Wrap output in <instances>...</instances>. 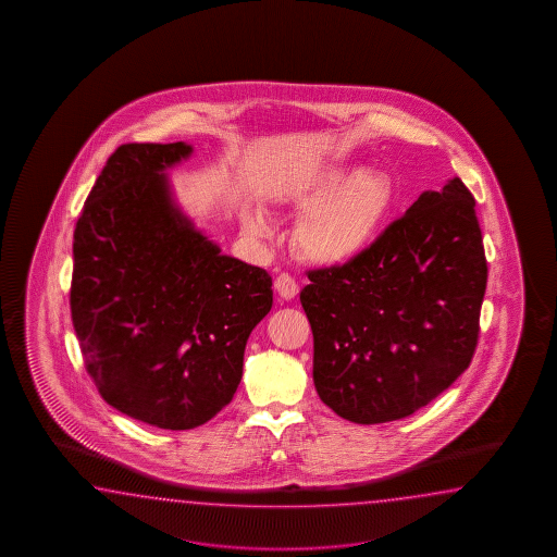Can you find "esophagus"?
<instances>
[{
	"mask_svg": "<svg viewBox=\"0 0 557 557\" xmlns=\"http://www.w3.org/2000/svg\"><path fill=\"white\" fill-rule=\"evenodd\" d=\"M274 290L278 293L281 298L284 300H290V298H295L298 295V284H296L295 278L290 276V274H278L276 278H274Z\"/></svg>",
	"mask_w": 557,
	"mask_h": 557,
	"instance_id": "34e87169",
	"label": "esophagus"
}]
</instances>
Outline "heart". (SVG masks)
I'll use <instances>...</instances> for the list:
<instances>
[{"label": "heart", "instance_id": "heart-1", "mask_svg": "<svg viewBox=\"0 0 557 557\" xmlns=\"http://www.w3.org/2000/svg\"><path fill=\"white\" fill-rule=\"evenodd\" d=\"M394 183L386 173L358 166L320 169L298 185L286 202L302 214L295 247L320 267H343L364 255L380 237L394 209ZM250 238L273 237V221L252 209L240 219Z\"/></svg>", "mask_w": 557, "mask_h": 557}]
</instances>
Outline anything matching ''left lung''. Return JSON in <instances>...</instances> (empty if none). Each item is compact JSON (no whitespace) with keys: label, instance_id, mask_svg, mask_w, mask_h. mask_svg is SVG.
Instances as JSON below:
<instances>
[{"label":"left lung","instance_id":"left-lung-1","mask_svg":"<svg viewBox=\"0 0 557 557\" xmlns=\"http://www.w3.org/2000/svg\"><path fill=\"white\" fill-rule=\"evenodd\" d=\"M473 207L462 181L448 178L356 261L308 273L312 380L344 420L414 414L470 367L487 283Z\"/></svg>","mask_w":557,"mask_h":557}]
</instances>
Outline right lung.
I'll use <instances>...</instances> for the list:
<instances>
[{
    "label": "right lung",
    "mask_w": 557,
    "mask_h": 557,
    "mask_svg": "<svg viewBox=\"0 0 557 557\" xmlns=\"http://www.w3.org/2000/svg\"><path fill=\"white\" fill-rule=\"evenodd\" d=\"M185 141L129 143L109 157L73 233L72 319L109 406L190 430L233 400L273 278L221 252L178 205L169 171Z\"/></svg>",
    "instance_id": "right-lung-1"
}]
</instances>
